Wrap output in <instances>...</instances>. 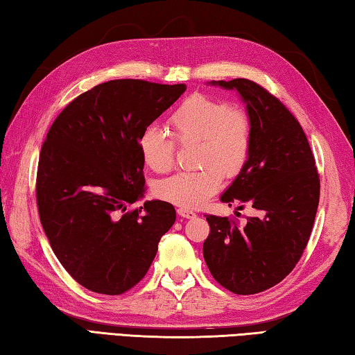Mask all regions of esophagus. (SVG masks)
<instances>
[{"mask_svg": "<svg viewBox=\"0 0 355 355\" xmlns=\"http://www.w3.org/2000/svg\"><path fill=\"white\" fill-rule=\"evenodd\" d=\"M178 215L182 216V218H187V219L196 218V213H195V211L189 210V209H184V207H179V209H178Z\"/></svg>", "mask_w": 355, "mask_h": 355, "instance_id": "obj_1", "label": "esophagus"}]
</instances>
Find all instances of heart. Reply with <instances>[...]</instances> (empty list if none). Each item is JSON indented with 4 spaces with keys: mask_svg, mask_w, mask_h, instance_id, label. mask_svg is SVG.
<instances>
[{
    "mask_svg": "<svg viewBox=\"0 0 355 355\" xmlns=\"http://www.w3.org/2000/svg\"><path fill=\"white\" fill-rule=\"evenodd\" d=\"M173 136L180 144L199 140L198 170L180 171L156 185V195L184 209H196L220 189L225 176L243 170L252 150V119L245 108L224 98L195 94L185 98L170 116ZM156 126L145 128L137 148L145 165L156 173L175 164L176 142Z\"/></svg>",
    "mask_w": 355,
    "mask_h": 355,
    "instance_id": "heart-1",
    "label": "heart"
}]
</instances>
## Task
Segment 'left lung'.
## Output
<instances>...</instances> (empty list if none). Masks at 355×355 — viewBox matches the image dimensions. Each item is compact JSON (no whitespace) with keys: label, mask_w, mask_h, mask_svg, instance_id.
I'll return each instance as SVG.
<instances>
[{"label":"left lung","mask_w":355,"mask_h":355,"mask_svg":"<svg viewBox=\"0 0 355 355\" xmlns=\"http://www.w3.org/2000/svg\"><path fill=\"white\" fill-rule=\"evenodd\" d=\"M211 83L239 92L253 128L250 156L220 200L250 205L258 216L239 225L205 215L210 233L202 253L220 286L252 295L283 282L302 258L317 215L320 176L302 125L275 96L247 78Z\"/></svg>","instance_id":"1"}]
</instances>
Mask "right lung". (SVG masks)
Here are the masks:
<instances>
[{"mask_svg": "<svg viewBox=\"0 0 355 355\" xmlns=\"http://www.w3.org/2000/svg\"><path fill=\"white\" fill-rule=\"evenodd\" d=\"M187 89L136 78L80 94L53 120L40 151L37 205L51 247L88 291L120 295L148 272L175 207L144 196L137 139Z\"/></svg>", "mask_w": 355, "mask_h": 355, "instance_id": "right-lung-1", "label": "right lung"}]
</instances>
